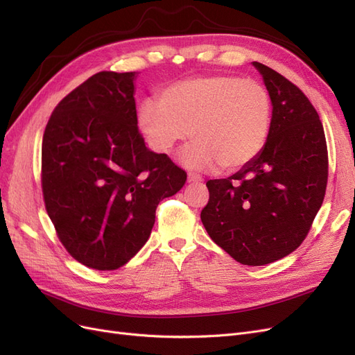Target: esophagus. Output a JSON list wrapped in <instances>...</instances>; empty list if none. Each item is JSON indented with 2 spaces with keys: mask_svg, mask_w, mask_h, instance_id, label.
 Instances as JSON below:
<instances>
[{
  "mask_svg": "<svg viewBox=\"0 0 355 355\" xmlns=\"http://www.w3.org/2000/svg\"><path fill=\"white\" fill-rule=\"evenodd\" d=\"M201 180H202L201 175H197V173H189L188 175V182H189V184H194V182H201Z\"/></svg>",
  "mask_w": 355,
  "mask_h": 355,
  "instance_id": "1",
  "label": "esophagus"
}]
</instances>
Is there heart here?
<instances>
[{"instance_id": "b5f03b06", "label": "heart", "mask_w": 355, "mask_h": 355, "mask_svg": "<svg viewBox=\"0 0 355 355\" xmlns=\"http://www.w3.org/2000/svg\"><path fill=\"white\" fill-rule=\"evenodd\" d=\"M139 125L149 145L167 154L191 135L182 163L189 168L239 170L261 154L272 121L265 85L237 75H204L168 85L145 101Z\"/></svg>"}]
</instances>
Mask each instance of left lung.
Segmentation results:
<instances>
[{
    "label": "left lung",
    "instance_id": "obj_1",
    "mask_svg": "<svg viewBox=\"0 0 355 355\" xmlns=\"http://www.w3.org/2000/svg\"><path fill=\"white\" fill-rule=\"evenodd\" d=\"M272 101L261 154L227 179L207 180L201 222L210 239L243 265L261 266L296 250L323 204L329 155L318 112L297 85L253 62Z\"/></svg>",
    "mask_w": 355,
    "mask_h": 355
}]
</instances>
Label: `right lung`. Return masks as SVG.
<instances>
[{
    "instance_id": "right-lung-1",
    "label": "right lung",
    "mask_w": 355,
    "mask_h": 355,
    "mask_svg": "<svg viewBox=\"0 0 355 355\" xmlns=\"http://www.w3.org/2000/svg\"><path fill=\"white\" fill-rule=\"evenodd\" d=\"M135 75H92L58 103L42 136V198L58 239L99 271L118 270L142 249L159 201L187 182L168 155L145 146Z\"/></svg>"
}]
</instances>
